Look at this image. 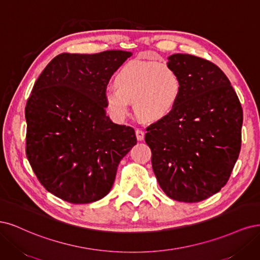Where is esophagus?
Returning a JSON list of instances; mask_svg holds the SVG:
<instances>
[{"instance_id": "34e87169", "label": "esophagus", "mask_w": 260, "mask_h": 260, "mask_svg": "<svg viewBox=\"0 0 260 260\" xmlns=\"http://www.w3.org/2000/svg\"><path fill=\"white\" fill-rule=\"evenodd\" d=\"M136 137L138 140H144L145 138V131L141 128H137L136 129Z\"/></svg>"}]
</instances>
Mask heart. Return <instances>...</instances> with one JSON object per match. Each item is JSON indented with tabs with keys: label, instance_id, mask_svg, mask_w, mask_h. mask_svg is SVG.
Returning a JSON list of instances; mask_svg holds the SVG:
<instances>
[{
	"label": "heart",
	"instance_id": "1",
	"mask_svg": "<svg viewBox=\"0 0 260 260\" xmlns=\"http://www.w3.org/2000/svg\"><path fill=\"white\" fill-rule=\"evenodd\" d=\"M115 88L107 89V109L118 119L129 113V103L139 118L161 121L177 107L182 90L180 75L169 64L134 60L124 64L114 77Z\"/></svg>",
	"mask_w": 260,
	"mask_h": 260
}]
</instances>
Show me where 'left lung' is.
<instances>
[{
  "mask_svg": "<svg viewBox=\"0 0 260 260\" xmlns=\"http://www.w3.org/2000/svg\"><path fill=\"white\" fill-rule=\"evenodd\" d=\"M167 64L182 90L171 115L146 128L152 169L167 197L194 203L229 180L242 142L243 110L229 79L212 61L174 54Z\"/></svg>",
  "mask_w": 260,
  "mask_h": 260,
  "instance_id": "left-lung-1",
  "label": "left lung"
}]
</instances>
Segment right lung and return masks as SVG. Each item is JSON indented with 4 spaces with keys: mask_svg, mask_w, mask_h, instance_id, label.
<instances>
[{
    "mask_svg": "<svg viewBox=\"0 0 260 260\" xmlns=\"http://www.w3.org/2000/svg\"><path fill=\"white\" fill-rule=\"evenodd\" d=\"M124 51L56 56L40 74L26 106V154L41 185L73 204L111 190L135 131L107 115L104 94Z\"/></svg>",
    "mask_w": 260,
    "mask_h": 260,
    "instance_id": "add662e5",
    "label": "right lung"
}]
</instances>
